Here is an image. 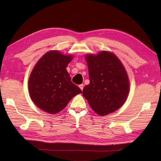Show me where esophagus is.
I'll return each mask as SVG.
<instances>
[{
  "label": "esophagus",
  "instance_id": "esophagus-1",
  "mask_svg": "<svg viewBox=\"0 0 161 161\" xmlns=\"http://www.w3.org/2000/svg\"><path fill=\"white\" fill-rule=\"evenodd\" d=\"M79 87H80V89L82 91L83 90V88H84V85H83V84H81V85H79Z\"/></svg>",
  "mask_w": 161,
  "mask_h": 161
}]
</instances>
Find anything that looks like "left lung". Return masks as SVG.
<instances>
[{
  "mask_svg": "<svg viewBox=\"0 0 161 161\" xmlns=\"http://www.w3.org/2000/svg\"><path fill=\"white\" fill-rule=\"evenodd\" d=\"M90 83L82 95L97 114L106 115L123 105L127 99L129 79L122 63L114 53L102 51L86 55Z\"/></svg>",
  "mask_w": 161,
  "mask_h": 161,
  "instance_id": "obj_1",
  "label": "left lung"
}]
</instances>
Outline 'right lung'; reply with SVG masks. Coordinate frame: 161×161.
<instances>
[{
	"instance_id": "right-lung-1",
	"label": "right lung",
	"mask_w": 161,
	"mask_h": 161,
	"mask_svg": "<svg viewBox=\"0 0 161 161\" xmlns=\"http://www.w3.org/2000/svg\"><path fill=\"white\" fill-rule=\"evenodd\" d=\"M73 56L58 51L47 52L39 60L29 79V92L39 108L56 114L82 91L71 81L66 67Z\"/></svg>"
}]
</instances>
